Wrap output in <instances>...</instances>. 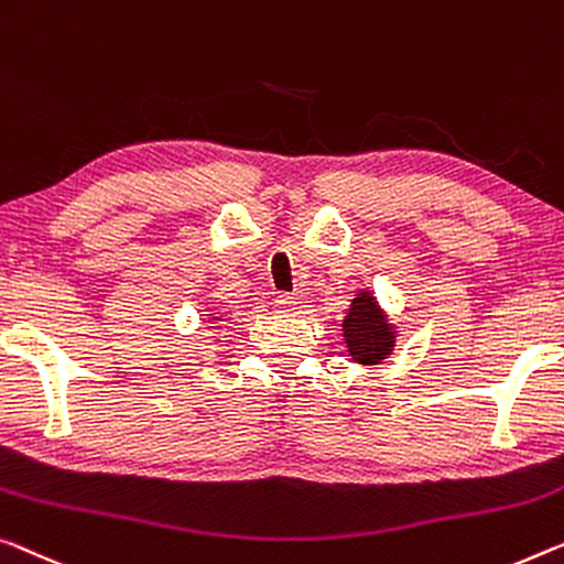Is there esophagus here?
<instances>
[{"mask_svg":"<svg viewBox=\"0 0 564 564\" xmlns=\"http://www.w3.org/2000/svg\"><path fill=\"white\" fill-rule=\"evenodd\" d=\"M296 306H299V299L293 296V293H279V296H275V308L283 311V314H289V311H293Z\"/></svg>","mask_w":564,"mask_h":564,"instance_id":"34e87169","label":"esophagus"}]
</instances>
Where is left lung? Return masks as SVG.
<instances>
[{
	"instance_id": "1",
	"label": "left lung",
	"mask_w": 564,
	"mask_h": 564,
	"mask_svg": "<svg viewBox=\"0 0 564 564\" xmlns=\"http://www.w3.org/2000/svg\"><path fill=\"white\" fill-rule=\"evenodd\" d=\"M344 339L349 355L359 365H377L392 351L394 334L392 326L369 293H359L344 318Z\"/></svg>"
}]
</instances>
